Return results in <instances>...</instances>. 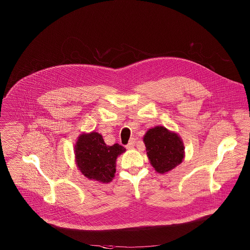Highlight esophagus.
I'll use <instances>...</instances> for the list:
<instances>
[{
    "label": "esophagus",
    "instance_id": "esophagus-1",
    "mask_svg": "<svg viewBox=\"0 0 250 250\" xmlns=\"http://www.w3.org/2000/svg\"><path fill=\"white\" fill-rule=\"evenodd\" d=\"M134 146H135V139H134V138H131L130 141H129V143L125 146V148H126L127 150H130V149H132Z\"/></svg>",
    "mask_w": 250,
    "mask_h": 250
}]
</instances>
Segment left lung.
I'll list each match as a JSON object with an SVG mask.
<instances>
[{"instance_id": "left-lung-1", "label": "left lung", "mask_w": 250, "mask_h": 250, "mask_svg": "<svg viewBox=\"0 0 250 250\" xmlns=\"http://www.w3.org/2000/svg\"><path fill=\"white\" fill-rule=\"evenodd\" d=\"M143 140L150 164L156 172L166 173L183 161L185 150L181 138L165 127L150 128Z\"/></svg>"}]
</instances>
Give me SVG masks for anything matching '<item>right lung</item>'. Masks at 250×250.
I'll return each instance as SVG.
<instances>
[{
  "instance_id": "1",
  "label": "right lung",
  "mask_w": 250,
  "mask_h": 250,
  "mask_svg": "<svg viewBox=\"0 0 250 250\" xmlns=\"http://www.w3.org/2000/svg\"><path fill=\"white\" fill-rule=\"evenodd\" d=\"M125 150L119 144L107 146L98 132L82 134L75 145L76 163L85 177L109 183L116 173V159Z\"/></svg>"
}]
</instances>
